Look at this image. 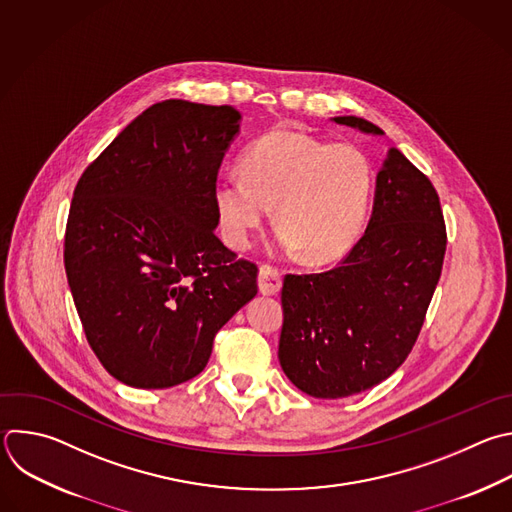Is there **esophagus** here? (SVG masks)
I'll return each instance as SVG.
<instances>
[{"label":"esophagus","mask_w":512,"mask_h":512,"mask_svg":"<svg viewBox=\"0 0 512 512\" xmlns=\"http://www.w3.org/2000/svg\"><path fill=\"white\" fill-rule=\"evenodd\" d=\"M281 285H283V281H281L279 269H275L271 265L259 267V291L263 295H277Z\"/></svg>","instance_id":"1"}]
</instances>
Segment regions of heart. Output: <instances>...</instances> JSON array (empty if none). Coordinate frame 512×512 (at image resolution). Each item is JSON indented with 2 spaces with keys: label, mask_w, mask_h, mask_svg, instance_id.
Wrapping results in <instances>:
<instances>
[{
  "label": "heart",
  "mask_w": 512,
  "mask_h": 512,
  "mask_svg": "<svg viewBox=\"0 0 512 512\" xmlns=\"http://www.w3.org/2000/svg\"><path fill=\"white\" fill-rule=\"evenodd\" d=\"M374 191V168L354 144L271 130L239 158V173L215 183V207L229 245L245 249L275 207V245L323 263L358 239Z\"/></svg>",
  "instance_id": "heart-1"
}]
</instances>
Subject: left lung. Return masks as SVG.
<instances>
[{
	"label": "left lung",
	"instance_id": "8db88e82",
	"mask_svg": "<svg viewBox=\"0 0 512 512\" xmlns=\"http://www.w3.org/2000/svg\"><path fill=\"white\" fill-rule=\"evenodd\" d=\"M331 120L384 134L358 116ZM444 253L436 189L398 148H388L364 237L337 267L283 279L279 364L285 376L325 400L390 378L416 344Z\"/></svg>",
	"mask_w": 512,
	"mask_h": 512
}]
</instances>
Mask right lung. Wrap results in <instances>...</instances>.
Wrapping results in <instances>:
<instances>
[{"instance_id": "right-lung-1", "label": "right lung", "mask_w": 512, "mask_h": 512, "mask_svg": "<svg viewBox=\"0 0 512 512\" xmlns=\"http://www.w3.org/2000/svg\"><path fill=\"white\" fill-rule=\"evenodd\" d=\"M233 106L164 100L84 170L64 265L90 348L118 382L160 390L201 374L217 331L257 295V265L215 235Z\"/></svg>"}]
</instances>
